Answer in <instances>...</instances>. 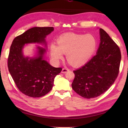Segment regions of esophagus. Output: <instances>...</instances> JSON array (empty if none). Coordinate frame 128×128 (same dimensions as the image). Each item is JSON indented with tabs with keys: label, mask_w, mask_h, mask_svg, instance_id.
<instances>
[{
	"label": "esophagus",
	"mask_w": 128,
	"mask_h": 128,
	"mask_svg": "<svg viewBox=\"0 0 128 128\" xmlns=\"http://www.w3.org/2000/svg\"><path fill=\"white\" fill-rule=\"evenodd\" d=\"M69 70V69L67 68H63L62 69V73H66Z\"/></svg>",
	"instance_id": "34e87169"
}]
</instances>
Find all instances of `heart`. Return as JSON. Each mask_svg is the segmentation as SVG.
I'll list each match as a JSON object with an SVG mask.
<instances>
[{
	"instance_id": "1",
	"label": "heart",
	"mask_w": 128,
	"mask_h": 128,
	"mask_svg": "<svg viewBox=\"0 0 128 128\" xmlns=\"http://www.w3.org/2000/svg\"><path fill=\"white\" fill-rule=\"evenodd\" d=\"M58 46H50L51 58L55 62H59L66 54V59L73 66H81L92 58L98 45L96 38L90 34L69 33L64 34L58 39Z\"/></svg>"
}]
</instances>
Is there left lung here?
I'll return each mask as SVG.
<instances>
[{
  "mask_svg": "<svg viewBox=\"0 0 128 128\" xmlns=\"http://www.w3.org/2000/svg\"><path fill=\"white\" fill-rule=\"evenodd\" d=\"M96 54L89 62L73 71V90L85 98H94L103 94L118 76L121 59L119 47L102 29Z\"/></svg>",
  "mask_w": 128,
  "mask_h": 128,
  "instance_id": "left-lung-1",
  "label": "left lung"
}]
</instances>
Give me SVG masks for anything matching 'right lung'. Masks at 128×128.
Here are the masks:
<instances>
[{
	"label": "right lung",
	"mask_w": 128,
	"mask_h": 128,
	"mask_svg": "<svg viewBox=\"0 0 128 128\" xmlns=\"http://www.w3.org/2000/svg\"><path fill=\"white\" fill-rule=\"evenodd\" d=\"M53 27H34L16 36L12 43L8 58V68L18 89L30 97L40 98L50 92L56 75L62 68H55L43 59L46 50L38 48L39 56L29 59L24 57L25 43H45Z\"/></svg>",
	"instance_id": "right-lung-1"
}]
</instances>
